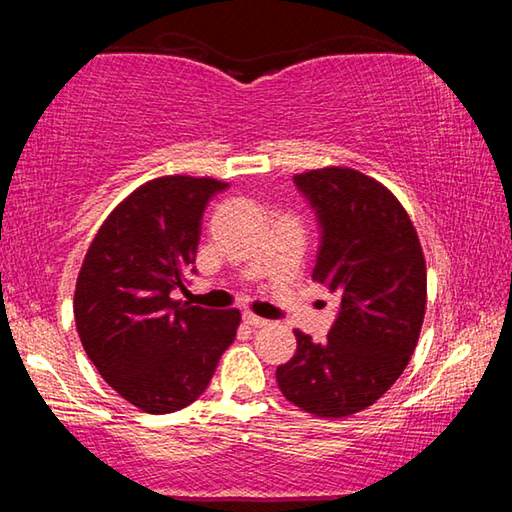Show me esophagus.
<instances>
[{
	"label": "esophagus",
	"instance_id": "obj_1",
	"mask_svg": "<svg viewBox=\"0 0 512 512\" xmlns=\"http://www.w3.org/2000/svg\"><path fill=\"white\" fill-rule=\"evenodd\" d=\"M244 323L257 329V327H266V325H268V320H266V318H262V316L250 314V311H246V314H244Z\"/></svg>",
	"mask_w": 512,
	"mask_h": 512
}]
</instances>
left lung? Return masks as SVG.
I'll return each mask as SVG.
<instances>
[{"mask_svg": "<svg viewBox=\"0 0 512 512\" xmlns=\"http://www.w3.org/2000/svg\"><path fill=\"white\" fill-rule=\"evenodd\" d=\"M293 180L323 225L311 277L339 293L341 311L323 343L293 329L298 350L277 368V386L302 411L348 418L375 404L409 363L427 309V264L413 221L379 180L350 167Z\"/></svg>", "mask_w": 512, "mask_h": 512, "instance_id": "obj_1", "label": "left lung"}]
</instances>
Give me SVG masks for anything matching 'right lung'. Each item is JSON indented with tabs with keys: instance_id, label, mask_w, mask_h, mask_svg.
I'll return each instance as SVG.
<instances>
[{
	"instance_id": "obj_1",
	"label": "right lung",
	"mask_w": 512,
	"mask_h": 512,
	"mask_svg": "<svg viewBox=\"0 0 512 512\" xmlns=\"http://www.w3.org/2000/svg\"><path fill=\"white\" fill-rule=\"evenodd\" d=\"M225 187L178 173L140 185L101 223L76 277L83 350L144 413H173L201 397L237 336L239 309L171 298L196 259L205 205Z\"/></svg>"
}]
</instances>
